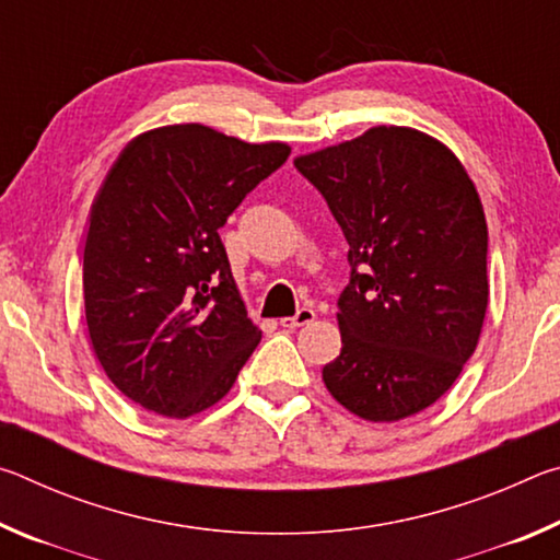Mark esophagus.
I'll return each instance as SVG.
<instances>
[{"label": "esophagus", "instance_id": "34e87169", "mask_svg": "<svg viewBox=\"0 0 560 560\" xmlns=\"http://www.w3.org/2000/svg\"><path fill=\"white\" fill-rule=\"evenodd\" d=\"M316 318V311L314 308H299L296 311V316H287V318H279V326H283V328H299V326H306V324H311V320Z\"/></svg>", "mask_w": 560, "mask_h": 560}]
</instances>
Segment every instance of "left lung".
Here are the masks:
<instances>
[{
    "mask_svg": "<svg viewBox=\"0 0 560 560\" xmlns=\"http://www.w3.org/2000/svg\"><path fill=\"white\" fill-rule=\"evenodd\" d=\"M348 242L340 355L328 393L368 422L438 402L479 343L489 306L487 220L477 187L438 138L402 126L293 160Z\"/></svg>",
    "mask_w": 560,
    "mask_h": 560,
    "instance_id": "obj_1",
    "label": "left lung"
}]
</instances>
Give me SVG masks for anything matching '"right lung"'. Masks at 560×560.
Returning <instances> with one entry per match:
<instances>
[{
    "instance_id": "obj_1",
    "label": "right lung",
    "mask_w": 560,
    "mask_h": 560,
    "mask_svg": "<svg viewBox=\"0 0 560 560\" xmlns=\"http://www.w3.org/2000/svg\"><path fill=\"white\" fill-rule=\"evenodd\" d=\"M289 153L202 122L140 132L120 150L91 207L83 303L93 353L132 402L185 420L232 390L261 330L220 226Z\"/></svg>"
}]
</instances>
